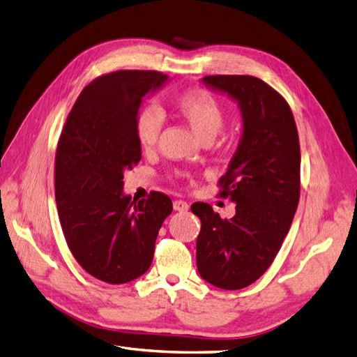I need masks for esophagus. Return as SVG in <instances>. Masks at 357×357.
Returning <instances> with one entry per match:
<instances>
[{"instance_id": "esophagus-1", "label": "esophagus", "mask_w": 357, "mask_h": 357, "mask_svg": "<svg viewBox=\"0 0 357 357\" xmlns=\"http://www.w3.org/2000/svg\"><path fill=\"white\" fill-rule=\"evenodd\" d=\"M188 208H190V205L187 202H184V200H175V202H173V209L178 213H185V211H188Z\"/></svg>"}]
</instances>
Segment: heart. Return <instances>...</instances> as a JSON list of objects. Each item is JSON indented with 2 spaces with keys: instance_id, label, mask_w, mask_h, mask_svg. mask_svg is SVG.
Instances as JSON below:
<instances>
[{
  "instance_id": "b5f03b06",
  "label": "heart",
  "mask_w": 357,
  "mask_h": 357,
  "mask_svg": "<svg viewBox=\"0 0 357 357\" xmlns=\"http://www.w3.org/2000/svg\"><path fill=\"white\" fill-rule=\"evenodd\" d=\"M176 113L184 119L200 142L214 140L225 125V109L218 100L205 90H188L173 100ZM135 139L148 149L157 143L162 128V116L153 105L142 108L135 117Z\"/></svg>"
}]
</instances>
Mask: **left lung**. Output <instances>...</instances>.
<instances>
[{
  "instance_id": "1",
  "label": "left lung",
  "mask_w": 357,
  "mask_h": 357,
  "mask_svg": "<svg viewBox=\"0 0 357 357\" xmlns=\"http://www.w3.org/2000/svg\"><path fill=\"white\" fill-rule=\"evenodd\" d=\"M202 83L238 104L243 132L220 178V196L235 202V215L227 220L211 205H191L202 222L197 271L217 288L241 289L271 266L294 218L300 197L298 132L287 100L262 79L209 75Z\"/></svg>"
}]
</instances>
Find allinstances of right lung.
I'll return each mask as SVG.
<instances>
[{"label":"right lung","instance_id":"obj_1","mask_svg":"<svg viewBox=\"0 0 357 357\" xmlns=\"http://www.w3.org/2000/svg\"><path fill=\"white\" fill-rule=\"evenodd\" d=\"M169 77L117 70L81 91L56 153V202L63 234L91 276L119 285L149 270L158 231L172 213L169 196L152 191L139 202L123 193V173L142 158L135 117L143 98Z\"/></svg>","mask_w":357,"mask_h":357}]
</instances>
